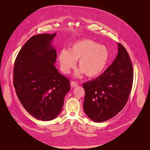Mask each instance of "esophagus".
Returning a JSON list of instances; mask_svg holds the SVG:
<instances>
[{"label":"esophagus","mask_w":150,"mask_h":150,"mask_svg":"<svg viewBox=\"0 0 150 150\" xmlns=\"http://www.w3.org/2000/svg\"><path fill=\"white\" fill-rule=\"evenodd\" d=\"M71 85L72 87H75L78 86V83H77L76 82H75V81H72V82L71 83Z\"/></svg>","instance_id":"obj_1"}]
</instances>
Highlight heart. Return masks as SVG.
I'll return each instance as SVG.
<instances>
[{
  "mask_svg": "<svg viewBox=\"0 0 150 150\" xmlns=\"http://www.w3.org/2000/svg\"><path fill=\"white\" fill-rule=\"evenodd\" d=\"M60 68L66 74L74 68L76 60L81 68L75 73L76 77L83 73L90 77L100 75L108 65L109 52L105 46L99 45L91 40L78 41L71 46L68 50H61L58 56Z\"/></svg>",
  "mask_w": 150,
  "mask_h": 150,
  "instance_id": "1",
  "label": "heart"
}]
</instances>
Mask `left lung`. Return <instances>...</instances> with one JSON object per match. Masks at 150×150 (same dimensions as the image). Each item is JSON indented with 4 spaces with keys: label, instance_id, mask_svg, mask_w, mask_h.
I'll list each match as a JSON object with an SVG mask.
<instances>
[{
    "label": "left lung",
    "instance_id": "left-lung-1",
    "mask_svg": "<svg viewBox=\"0 0 150 150\" xmlns=\"http://www.w3.org/2000/svg\"><path fill=\"white\" fill-rule=\"evenodd\" d=\"M118 53L113 63L96 79L83 83V110L96 122L108 120L124 108L133 83L131 59L123 45L117 44Z\"/></svg>",
    "mask_w": 150,
    "mask_h": 150
}]
</instances>
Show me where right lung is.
Listing matches in <instances>:
<instances>
[{"mask_svg":"<svg viewBox=\"0 0 150 150\" xmlns=\"http://www.w3.org/2000/svg\"><path fill=\"white\" fill-rule=\"evenodd\" d=\"M56 33L31 37L19 52L14 63L13 85L25 109L43 121L61 112L70 81L54 67L57 53L52 45Z\"/></svg>","mask_w":150,"mask_h":150,"instance_id":"add662e5","label":"right lung"}]
</instances>
